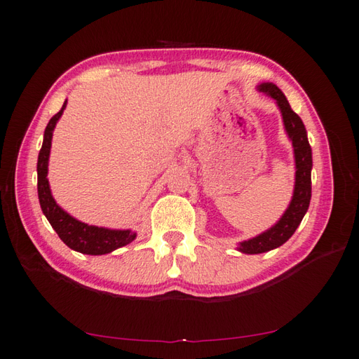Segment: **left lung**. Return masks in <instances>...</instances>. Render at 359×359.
Returning a JSON list of instances; mask_svg holds the SVG:
<instances>
[{"instance_id": "obj_1", "label": "left lung", "mask_w": 359, "mask_h": 359, "mask_svg": "<svg viewBox=\"0 0 359 359\" xmlns=\"http://www.w3.org/2000/svg\"><path fill=\"white\" fill-rule=\"evenodd\" d=\"M258 90L272 97L281 110L285 132H287L293 146L294 169H297V172H294V189L292 201L280 221L273 227L266 230V232L243 241L238 245V250L249 255L273 250L287 241L301 224L302 218H304L310 204V196H312V178H310V172H312V149H310L309 144L304 124H302L301 118L293 112L287 98L278 89V86L273 83H262L258 86Z\"/></svg>"}]
</instances>
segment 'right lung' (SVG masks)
I'll return each instance as SVG.
<instances>
[{
    "label": "right lung",
    "mask_w": 359,
    "mask_h": 359,
    "mask_svg": "<svg viewBox=\"0 0 359 359\" xmlns=\"http://www.w3.org/2000/svg\"><path fill=\"white\" fill-rule=\"evenodd\" d=\"M66 104L67 100L65 101L60 112L50 118V121L44 130L43 146L41 150H39L36 164L39 205H41V210L46 215L47 221L50 222L55 232L61 238V241L70 247L72 250L86 255H106L132 243L137 238V233L132 232V230H114L89 226L86 222L78 221L74 217H70L67 212L62 210L50 194L49 180H47V170H49L47 165H49L52 137L55 126H57L58 119L61 118L62 112H65Z\"/></svg>",
    "instance_id": "1"
}]
</instances>
